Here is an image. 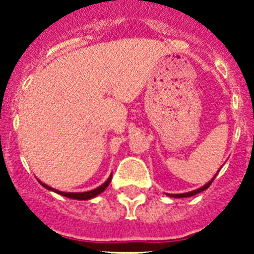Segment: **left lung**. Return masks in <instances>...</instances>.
Returning <instances> with one entry per match:
<instances>
[{
	"mask_svg": "<svg viewBox=\"0 0 254 254\" xmlns=\"http://www.w3.org/2000/svg\"><path fill=\"white\" fill-rule=\"evenodd\" d=\"M215 177H216V176H215ZM215 177H214V178H212V179H211L210 182H208L207 185H205V186H203V187L198 188V190H192V192H187V193H181V194H169V196H170V197H177V198H183V197H190V196H194V194H197V193H199V192H202V190H207V188L210 187V186H211V183H212V182H214Z\"/></svg>",
	"mask_w": 254,
	"mask_h": 254,
	"instance_id": "obj_1",
	"label": "left lung"
}]
</instances>
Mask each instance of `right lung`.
Instances as JSON below:
<instances>
[{
	"instance_id": "1",
	"label": "right lung",
	"mask_w": 254,
	"mask_h": 254,
	"mask_svg": "<svg viewBox=\"0 0 254 254\" xmlns=\"http://www.w3.org/2000/svg\"><path fill=\"white\" fill-rule=\"evenodd\" d=\"M112 181V176L109 177V178L107 179V181L103 183L102 186H99L98 188H95V190H87V192H62V190H55V188L49 187V186L44 185V183H42L40 181H38L40 183V185L43 186L44 188H47V190H53V192H56V193L58 194H62V196L64 197H68V198H72V199H80V201H82V199H90V198H94V197H96L98 194H100L102 192H104L105 188L109 186V183H111Z\"/></svg>"
}]
</instances>
